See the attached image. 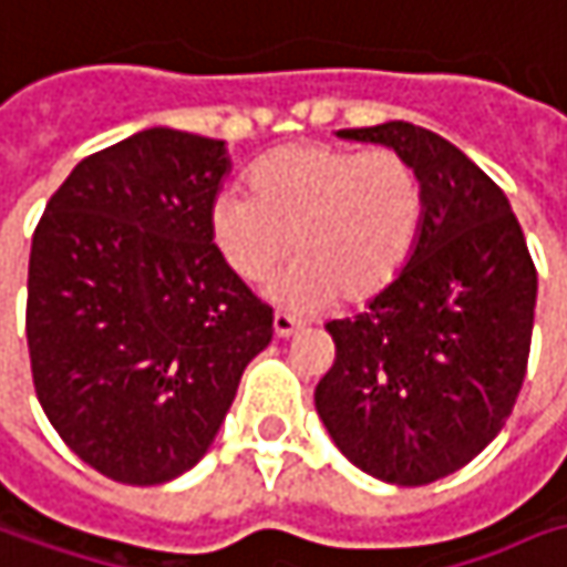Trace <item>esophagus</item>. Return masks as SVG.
<instances>
[{"label": "esophagus", "mask_w": 567, "mask_h": 567, "mask_svg": "<svg viewBox=\"0 0 567 567\" xmlns=\"http://www.w3.org/2000/svg\"><path fill=\"white\" fill-rule=\"evenodd\" d=\"M272 330L276 336H291V332L301 330V320L295 317V313H288V310H276V317H272Z\"/></svg>", "instance_id": "esophagus-1"}]
</instances>
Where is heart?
<instances>
[{
	"mask_svg": "<svg viewBox=\"0 0 567 567\" xmlns=\"http://www.w3.org/2000/svg\"><path fill=\"white\" fill-rule=\"evenodd\" d=\"M425 221L415 164L386 145L295 142L250 167V196L221 193L209 235L244 282L272 276L295 240L285 295L301 305H364L400 279Z\"/></svg>",
	"mask_w": 567,
	"mask_h": 567,
	"instance_id": "b5f03b06",
	"label": "heart"
}]
</instances>
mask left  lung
<instances>
[{
    "mask_svg": "<svg viewBox=\"0 0 567 567\" xmlns=\"http://www.w3.org/2000/svg\"><path fill=\"white\" fill-rule=\"evenodd\" d=\"M339 136L403 152L425 221L400 279L327 323L336 358L313 403L358 470L429 485L505 429L527 374L536 266L502 186L447 138L403 120Z\"/></svg>",
    "mask_w": 567,
    "mask_h": 567,
    "instance_id": "obj_1",
    "label": "left lung"
}]
</instances>
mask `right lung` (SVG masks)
<instances>
[{
  "label": "right lung",
  "mask_w": 567,
  "mask_h": 567,
  "mask_svg": "<svg viewBox=\"0 0 567 567\" xmlns=\"http://www.w3.org/2000/svg\"><path fill=\"white\" fill-rule=\"evenodd\" d=\"M228 164L225 142L155 126L75 164L34 228V390L69 451L113 482L196 466L272 339V308L212 244Z\"/></svg>",
  "instance_id": "add662e5"
}]
</instances>
